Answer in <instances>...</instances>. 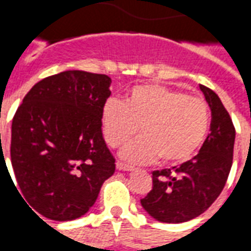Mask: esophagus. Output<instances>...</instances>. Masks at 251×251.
Listing matches in <instances>:
<instances>
[{"instance_id": "esophagus-1", "label": "esophagus", "mask_w": 251, "mask_h": 251, "mask_svg": "<svg viewBox=\"0 0 251 251\" xmlns=\"http://www.w3.org/2000/svg\"><path fill=\"white\" fill-rule=\"evenodd\" d=\"M117 168L120 169V171H134V167H131V165H129V164L121 163V161L117 163Z\"/></svg>"}]
</instances>
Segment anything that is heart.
Returning <instances> with one entry per match:
<instances>
[{
	"label": "heart",
	"instance_id": "obj_1",
	"mask_svg": "<svg viewBox=\"0 0 251 251\" xmlns=\"http://www.w3.org/2000/svg\"><path fill=\"white\" fill-rule=\"evenodd\" d=\"M129 142L121 156L131 163H183L198 152L210 129V107L204 99L161 86L141 84L130 90L125 102L109 99L102 109V129L110 147Z\"/></svg>",
	"mask_w": 251,
	"mask_h": 251
}]
</instances>
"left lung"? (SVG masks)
<instances>
[{"label": "left lung", "instance_id": "left-lung-1", "mask_svg": "<svg viewBox=\"0 0 251 251\" xmlns=\"http://www.w3.org/2000/svg\"><path fill=\"white\" fill-rule=\"evenodd\" d=\"M200 90L211 109V133L195 157L180 167L153 171V187L141 204L158 222L181 223L203 214L221 195L231 169V117L211 88L200 84Z\"/></svg>", "mask_w": 251, "mask_h": 251}]
</instances>
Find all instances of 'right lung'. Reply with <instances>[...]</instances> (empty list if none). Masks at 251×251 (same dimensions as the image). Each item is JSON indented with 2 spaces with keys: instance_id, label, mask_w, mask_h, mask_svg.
I'll return each instance as SVG.
<instances>
[{
  "instance_id": "add662e5",
  "label": "right lung",
  "mask_w": 251,
  "mask_h": 251,
  "mask_svg": "<svg viewBox=\"0 0 251 251\" xmlns=\"http://www.w3.org/2000/svg\"><path fill=\"white\" fill-rule=\"evenodd\" d=\"M110 83L103 74L64 71L36 83L23 99L12 121L10 160L16 189L35 214L80 218L114 174L102 134Z\"/></svg>"
}]
</instances>
